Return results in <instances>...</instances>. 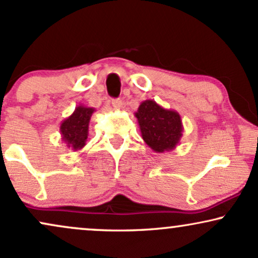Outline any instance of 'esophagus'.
Instances as JSON below:
<instances>
[{"mask_svg": "<svg viewBox=\"0 0 258 258\" xmlns=\"http://www.w3.org/2000/svg\"><path fill=\"white\" fill-rule=\"evenodd\" d=\"M122 105H123V103L120 99H112V106L114 110H119L120 107H122Z\"/></svg>", "mask_w": 258, "mask_h": 258, "instance_id": "34e87169", "label": "esophagus"}]
</instances>
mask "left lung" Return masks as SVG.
<instances>
[{
  "label": "left lung",
  "mask_w": 258,
  "mask_h": 258,
  "mask_svg": "<svg viewBox=\"0 0 258 258\" xmlns=\"http://www.w3.org/2000/svg\"><path fill=\"white\" fill-rule=\"evenodd\" d=\"M135 117L142 139L154 152H170L179 145L183 123L177 111L165 109L154 100L148 99L140 104Z\"/></svg>",
  "instance_id": "8db88e82"
}]
</instances>
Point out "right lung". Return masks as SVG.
<instances>
[{
	"mask_svg": "<svg viewBox=\"0 0 258 258\" xmlns=\"http://www.w3.org/2000/svg\"><path fill=\"white\" fill-rule=\"evenodd\" d=\"M95 111L93 107L79 105L71 116L63 119L59 125L62 141L73 151H80L86 146L88 138V125L92 114Z\"/></svg>",
	"mask_w": 258,
	"mask_h": 258,
	"instance_id": "right-lung-1",
	"label": "right lung"
}]
</instances>
